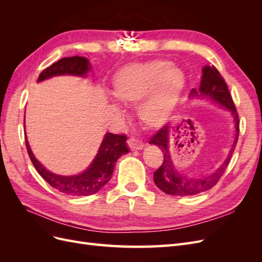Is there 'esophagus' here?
<instances>
[{
	"instance_id": "obj_1",
	"label": "esophagus",
	"mask_w": 262,
	"mask_h": 262,
	"mask_svg": "<svg viewBox=\"0 0 262 262\" xmlns=\"http://www.w3.org/2000/svg\"><path fill=\"white\" fill-rule=\"evenodd\" d=\"M128 145L130 147L131 150H137V149H142L144 146V144L142 143V142H140L139 140L134 139V138H131L128 140Z\"/></svg>"
}]
</instances>
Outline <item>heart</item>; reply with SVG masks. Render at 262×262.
<instances>
[{
	"instance_id": "heart-1",
	"label": "heart",
	"mask_w": 262,
	"mask_h": 262,
	"mask_svg": "<svg viewBox=\"0 0 262 262\" xmlns=\"http://www.w3.org/2000/svg\"><path fill=\"white\" fill-rule=\"evenodd\" d=\"M184 73L169 61L153 60L120 69L114 77V95L125 105L138 106L140 121L148 129L164 125L184 93Z\"/></svg>"
}]
</instances>
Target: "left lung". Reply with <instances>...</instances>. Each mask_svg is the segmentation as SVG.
Here are the masks:
<instances>
[{"mask_svg":"<svg viewBox=\"0 0 262 262\" xmlns=\"http://www.w3.org/2000/svg\"><path fill=\"white\" fill-rule=\"evenodd\" d=\"M199 92L201 93L200 94H199ZM190 96H205L228 109L234 116L235 137L233 145L231 147V150H229L226 160L220 166L217 170H215L209 176L190 177L180 173L172 164L168 146L170 129L169 125L166 124L158 130L152 137V139L148 141L149 144L157 145L164 153V161L161 167L154 172V182L162 191L170 195H193L207 191V190L215 186L220 178L223 176V173L229 164V161H231L239 136L238 114H237L233 98L231 94H229L228 87L224 81V78L220 74L219 70L215 67L207 66L203 68L199 92H196L193 89L191 93H190Z\"/></svg>","mask_w":262,"mask_h":262,"instance_id":"obj_1","label":"left lung"}]
</instances>
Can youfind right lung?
I'll list each match as a JSON object with an SVG mask.
<instances>
[{
    "label": "right lung",
    "instance_id": "add662e5",
    "mask_svg": "<svg viewBox=\"0 0 262 262\" xmlns=\"http://www.w3.org/2000/svg\"><path fill=\"white\" fill-rule=\"evenodd\" d=\"M91 70L89 60L84 57L63 58L45 69L38 77V82L57 75L85 76ZM25 124V122H24ZM125 134H114L108 132L98 149V153L92 165L84 172L75 176H60L47 170L39 163L31 152L25 136L26 148L36 170L48 184L60 192L73 196L91 195L98 192L113 176L116 162L123 154L129 153L126 146Z\"/></svg>",
    "mask_w": 262,
    "mask_h": 262
}]
</instances>
